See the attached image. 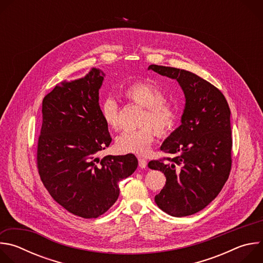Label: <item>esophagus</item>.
Returning <instances> with one entry per match:
<instances>
[{
    "label": "esophagus",
    "instance_id": "34e87169",
    "mask_svg": "<svg viewBox=\"0 0 263 263\" xmlns=\"http://www.w3.org/2000/svg\"><path fill=\"white\" fill-rule=\"evenodd\" d=\"M138 164H139L140 168H145L146 160L144 158H142V157H138Z\"/></svg>",
    "mask_w": 263,
    "mask_h": 263
}]
</instances>
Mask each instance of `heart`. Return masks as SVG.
<instances>
[{"label":"heart","mask_w":263,"mask_h":263,"mask_svg":"<svg viewBox=\"0 0 263 263\" xmlns=\"http://www.w3.org/2000/svg\"><path fill=\"white\" fill-rule=\"evenodd\" d=\"M124 98L143 107L139 125L136 130L125 131L116 141L121 153L145 155L154 140V132L159 136L166 135L173 130L178 119L175 104L164 100L162 90L146 81H138L128 85L123 91ZM100 114L104 123L111 129L120 127V107L116 99L108 97L100 106Z\"/></svg>","instance_id":"b5f03b06"}]
</instances>
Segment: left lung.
I'll return each mask as SVG.
<instances>
[{
	"label": "left lung",
	"mask_w": 263,
	"mask_h": 263,
	"mask_svg": "<svg viewBox=\"0 0 263 263\" xmlns=\"http://www.w3.org/2000/svg\"><path fill=\"white\" fill-rule=\"evenodd\" d=\"M147 69L176 79L185 96L181 125L160 146L176 157L147 164L166 178L155 202L172 216L192 215L211 203L228 180L232 164L230 108L219 89L194 72L156 64Z\"/></svg>",
	"instance_id": "8db88e82"
}]
</instances>
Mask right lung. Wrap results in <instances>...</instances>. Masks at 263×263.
<instances>
[{"label":"right lung","mask_w":263,"mask_h":263,"mask_svg":"<svg viewBox=\"0 0 263 263\" xmlns=\"http://www.w3.org/2000/svg\"><path fill=\"white\" fill-rule=\"evenodd\" d=\"M104 76L93 67L81 79L56 85L43 101L37 143L41 179L58 204L84 218H96L114 205L119 182L138 165L133 154L98 157L112 140L100 114Z\"/></svg>","instance_id":"right-lung-1"}]
</instances>
